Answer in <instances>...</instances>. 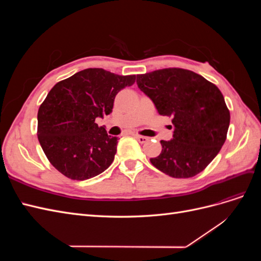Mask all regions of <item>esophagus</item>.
I'll use <instances>...</instances> for the list:
<instances>
[{"instance_id": "esophagus-1", "label": "esophagus", "mask_w": 261, "mask_h": 261, "mask_svg": "<svg viewBox=\"0 0 261 261\" xmlns=\"http://www.w3.org/2000/svg\"><path fill=\"white\" fill-rule=\"evenodd\" d=\"M134 137H135L140 144H145V143H147V141L149 140V138L148 137H145V136H140V135H137V134H135V135H134Z\"/></svg>"}]
</instances>
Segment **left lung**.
<instances>
[{
	"label": "left lung",
	"instance_id": "obj_1",
	"mask_svg": "<svg viewBox=\"0 0 261 261\" xmlns=\"http://www.w3.org/2000/svg\"><path fill=\"white\" fill-rule=\"evenodd\" d=\"M138 88L160 115L172 117L173 138L150 162L175 178L193 177L215 159L226 139L230 112L218 87L192 70L164 68L137 75Z\"/></svg>",
	"mask_w": 261,
	"mask_h": 261
}]
</instances>
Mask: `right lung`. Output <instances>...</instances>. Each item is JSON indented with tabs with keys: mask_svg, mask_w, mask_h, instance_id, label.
Masks as SVG:
<instances>
[{
	"mask_svg": "<svg viewBox=\"0 0 261 261\" xmlns=\"http://www.w3.org/2000/svg\"><path fill=\"white\" fill-rule=\"evenodd\" d=\"M102 68H87L55 85L38 111V139L53 167L70 179L99 175L114 160L117 137L97 117L112 113L117 92L135 83Z\"/></svg>",
	"mask_w": 261,
	"mask_h": 261,
	"instance_id": "obj_1",
	"label": "right lung"
}]
</instances>
